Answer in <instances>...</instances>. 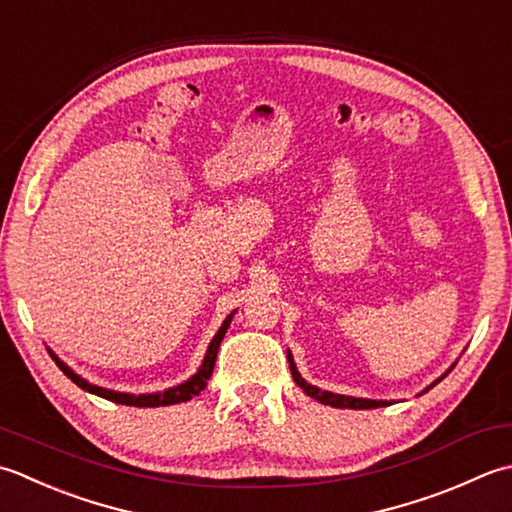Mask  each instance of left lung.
I'll list each match as a JSON object with an SVG mask.
<instances>
[{"instance_id": "8db88e82", "label": "left lung", "mask_w": 512, "mask_h": 512, "mask_svg": "<svg viewBox=\"0 0 512 512\" xmlns=\"http://www.w3.org/2000/svg\"><path fill=\"white\" fill-rule=\"evenodd\" d=\"M287 360H289V369H291V375H294V382L298 384V387L305 391L309 398H314V400H318L320 404H329V406H336V409H378V406H389V404H393V402H387V400H367V398H351V395H340V393H331V391H322V389H318V387H314V384H309V382H305V378H302V375L298 373V369H296V362H294V358H291V353L287 351ZM453 369V367H451ZM448 369V371H451ZM446 371V373H448ZM444 373V375H446ZM442 375V378H444ZM442 378H437L431 387H426L424 391H429V389H433L437 382H442Z\"/></svg>"}]
</instances>
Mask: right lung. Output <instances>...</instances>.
<instances>
[{
    "label": "right lung",
    "mask_w": 512,
    "mask_h": 512,
    "mask_svg": "<svg viewBox=\"0 0 512 512\" xmlns=\"http://www.w3.org/2000/svg\"><path fill=\"white\" fill-rule=\"evenodd\" d=\"M234 318V311L229 314L225 320L221 329L216 331V336L212 338L210 347H207V353L203 358V364L201 369H198L190 380H185L183 384H179V387H172V389H165V391H159V393H141V395H134V393H119V391H110V389H103V387H97V384H90L88 380H83L81 375H77L75 371H72L66 362H61L55 353H50V358L57 362V367L64 371L68 378L77 384L79 389L88 391L92 395H99V398H106L110 402H117V404H125V406H143V409H148V406H170V404H179V402H187L192 400L194 395L201 393L205 387H207V380H210V375L214 371V362H216V353H218V347H221V340L225 338V331L229 327V322H232Z\"/></svg>",
    "instance_id": "1"
}]
</instances>
